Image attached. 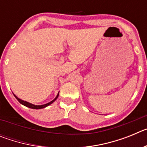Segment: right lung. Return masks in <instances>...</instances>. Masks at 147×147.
Wrapping results in <instances>:
<instances>
[{
  "label": "right lung",
  "instance_id": "right-lung-1",
  "mask_svg": "<svg viewBox=\"0 0 147 147\" xmlns=\"http://www.w3.org/2000/svg\"><path fill=\"white\" fill-rule=\"evenodd\" d=\"M13 94H14V93H13ZM14 96H15V97L17 98V100H18V102H20V103L21 104V105H24V106H26V107H29V108L36 109V110H38V109L45 108V107H48L49 105H51V104H52L54 102H55L56 99H57V98H58V96H59V93H58V94L57 95V96H56V98H54V100H52L51 102H49V103H47V104H45V105H33V104L29 103V102H26V101H23V100L20 99V98H18V96H15V94H14Z\"/></svg>",
  "mask_w": 147,
  "mask_h": 147
}]
</instances>
